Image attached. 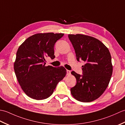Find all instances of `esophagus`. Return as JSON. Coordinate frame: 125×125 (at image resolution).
Returning <instances> with one entry per match:
<instances>
[{
	"instance_id": "1",
	"label": "esophagus",
	"mask_w": 125,
	"mask_h": 125,
	"mask_svg": "<svg viewBox=\"0 0 125 125\" xmlns=\"http://www.w3.org/2000/svg\"><path fill=\"white\" fill-rule=\"evenodd\" d=\"M67 75H70L71 74V71L70 70H67Z\"/></svg>"
}]
</instances>
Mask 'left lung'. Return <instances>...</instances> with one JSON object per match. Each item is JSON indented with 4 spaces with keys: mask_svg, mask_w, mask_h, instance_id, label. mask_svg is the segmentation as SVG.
I'll return each instance as SVG.
<instances>
[{
    "mask_svg": "<svg viewBox=\"0 0 125 125\" xmlns=\"http://www.w3.org/2000/svg\"><path fill=\"white\" fill-rule=\"evenodd\" d=\"M77 60H82L83 75L73 71L77 83L71 88L76 100L90 102L99 98L106 89L112 75L111 56L107 48L99 40L83 34H69Z\"/></svg>",
    "mask_w": 125,
    "mask_h": 125,
    "instance_id": "8db88e82",
    "label": "left lung"
}]
</instances>
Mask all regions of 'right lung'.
Listing matches in <instances>:
<instances>
[{
	"mask_svg": "<svg viewBox=\"0 0 125 125\" xmlns=\"http://www.w3.org/2000/svg\"><path fill=\"white\" fill-rule=\"evenodd\" d=\"M63 33H38L29 37L19 47L14 69L21 87L28 97L36 100L51 95L58 82L67 73L63 67L46 65V57L54 55V45Z\"/></svg>",
	"mask_w": 125,
	"mask_h": 125,
	"instance_id": "obj_1",
	"label": "right lung"
}]
</instances>
